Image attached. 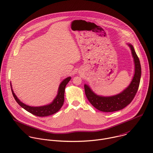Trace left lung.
<instances>
[{"label": "left lung", "instance_id": "obj_1", "mask_svg": "<svg viewBox=\"0 0 153 153\" xmlns=\"http://www.w3.org/2000/svg\"><path fill=\"white\" fill-rule=\"evenodd\" d=\"M128 45L131 50L134 61L135 73L133 80L128 88L118 95L105 97L96 95L88 85H84L85 92L88 100L94 108L100 111L112 112L123 109L131 102L137 93L140 80L141 67L139 58L133 47L130 44Z\"/></svg>", "mask_w": 153, "mask_h": 153}]
</instances>
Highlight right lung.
<instances>
[{
  "label": "right lung",
  "mask_w": 153,
  "mask_h": 153,
  "mask_svg": "<svg viewBox=\"0 0 153 153\" xmlns=\"http://www.w3.org/2000/svg\"><path fill=\"white\" fill-rule=\"evenodd\" d=\"M71 77H67L65 80H64L62 83L60 84L58 90V94L56 97L55 98L53 102L46 106H40V107H32L27 106L23 103L21 102L20 100L18 99L17 96L13 92V90L11 89L13 97H14L17 103L23 109H25L27 112H30V114L36 115L37 117H47L51 115H53L56 113L58 111L62 106L64 102V92H65V88L67 84L70 80Z\"/></svg>",
  "instance_id": "right-lung-1"
}]
</instances>
